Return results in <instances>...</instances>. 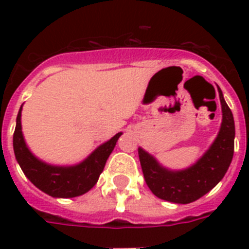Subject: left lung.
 <instances>
[{
    "mask_svg": "<svg viewBox=\"0 0 249 249\" xmlns=\"http://www.w3.org/2000/svg\"><path fill=\"white\" fill-rule=\"evenodd\" d=\"M222 123L218 135L201 158L184 169L163 167L148 152L138 147L141 167L147 186L160 199L187 204L197 201L221 182L234 152V120L218 87Z\"/></svg>",
    "mask_w": 249,
    "mask_h": 249,
    "instance_id": "8db88e82",
    "label": "left lung"
}]
</instances>
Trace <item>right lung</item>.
Segmentation results:
<instances>
[{
  "label": "right lung",
  "instance_id": "add662e5",
  "mask_svg": "<svg viewBox=\"0 0 249 249\" xmlns=\"http://www.w3.org/2000/svg\"><path fill=\"white\" fill-rule=\"evenodd\" d=\"M22 106L16 118L13 151L26 177L38 190L54 198H72L89 192L97 183L107 158L113 151L122 132H118L111 140L98 146L80 163L73 166H54L37 158L26 144L21 124Z\"/></svg>",
  "mask_w": 249,
  "mask_h": 249
}]
</instances>
